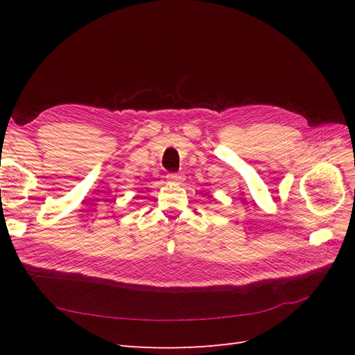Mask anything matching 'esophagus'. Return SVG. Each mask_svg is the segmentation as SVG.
Returning a JSON list of instances; mask_svg holds the SVG:
<instances>
[{"label":"esophagus","instance_id":"esophagus-1","mask_svg":"<svg viewBox=\"0 0 355 355\" xmlns=\"http://www.w3.org/2000/svg\"><path fill=\"white\" fill-rule=\"evenodd\" d=\"M166 180H168L169 183H175V184H180L183 182V175L182 173H177V172H171V173H168V175H166Z\"/></svg>","mask_w":355,"mask_h":355}]
</instances>
